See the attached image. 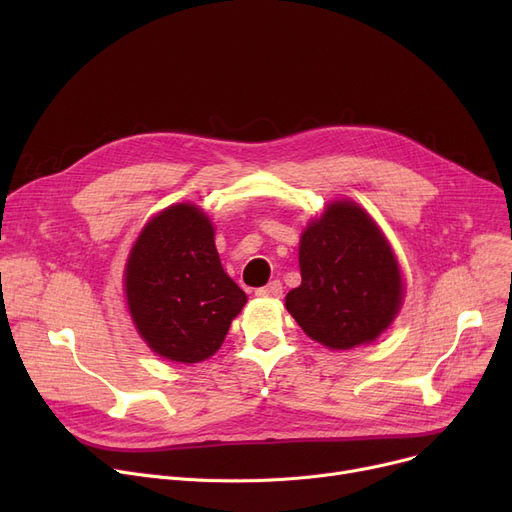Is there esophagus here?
Instances as JSON below:
<instances>
[{"label": "esophagus", "mask_w": 512, "mask_h": 512, "mask_svg": "<svg viewBox=\"0 0 512 512\" xmlns=\"http://www.w3.org/2000/svg\"><path fill=\"white\" fill-rule=\"evenodd\" d=\"M257 297H265V299H280L282 297V284L278 280L270 282L263 288H257Z\"/></svg>", "instance_id": "obj_1"}]
</instances>
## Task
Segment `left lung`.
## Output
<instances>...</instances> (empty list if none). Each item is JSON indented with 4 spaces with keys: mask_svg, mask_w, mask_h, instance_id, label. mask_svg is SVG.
<instances>
[{
    "mask_svg": "<svg viewBox=\"0 0 512 512\" xmlns=\"http://www.w3.org/2000/svg\"><path fill=\"white\" fill-rule=\"evenodd\" d=\"M301 286L286 309L303 332L334 351L369 344L402 305V274L384 232L357 203L332 201L303 230Z\"/></svg>",
    "mask_w": 512,
    "mask_h": 512,
    "instance_id": "8db88e82",
    "label": "left lung"
}]
</instances>
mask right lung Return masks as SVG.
<instances>
[{"label":"right lung","mask_w":512,"mask_h":512,"mask_svg":"<svg viewBox=\"0 0 512 512\" xmlns=\"http://www.w3.org/2000/svg\"><path fill=\"white\" fill-rule=\"evenodd\" d=\"M213 234L201 207L176 203L151 218L130 249L128 311L159 357L186 365L209 359L247 303L224 272Z\"/></svg>","instance_id":"1"}]
</instances>
